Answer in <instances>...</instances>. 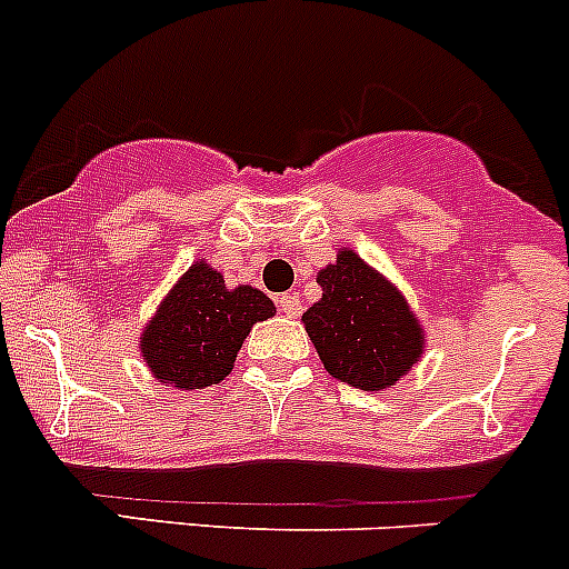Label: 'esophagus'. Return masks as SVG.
Listing matches in <instances>:
<instances>
[{
    "label": "esophagus",
    "instance_id": "esophagus-1",
    "mask_svg": "<svg viewBox=\"0 0 569 569\" xmlns=\"http://www.w3.org/2000/svg\"><path fill=\"white\" fill-rule=\"evenodd\" d=\"M278 308L289 319H297L302 313V302H300V297H297V295H280L278 297Z\"/></svg>",
    "mask_w": 569,
    "mask_h": 569
}]
</instances>
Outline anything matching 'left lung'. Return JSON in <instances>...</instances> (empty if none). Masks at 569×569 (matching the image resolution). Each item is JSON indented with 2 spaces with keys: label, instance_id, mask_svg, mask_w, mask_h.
Here are the masks:
<instances>
[{
  "label": "left lung",
  "instance_id": "obj_1",
  "mask_svg": "<svg viewBox=\"0 0 569 569\" xmlns=\"http://www.w3.org/2000/svg\"><path fill=\"white\" fill-rule=\"evenodd\" d=\"M319 302L302 313L308 338L336 380L386 391L421 360L427 332L396 283L355 250L317 272Z\"/></svg>",
  "mask_w": 569,
  "mask_h": 569
}]
</instances>
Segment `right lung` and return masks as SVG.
I'll return each mask as SVG.
<instances>
[{"label":"right lung","mask_w":569,"mask_h":569,"mask_svg":"<svg viewBox=\"0 0 569 569\" xmlns=\"http://www.w3.org/2000/svg\"><path fill=\"white\" fill-rule=\"evenodd\" d=\"M274 317V302L252 286H226L206 258H198L142 327L140 355L153 380L178 391L217 386L231 375L256 321Z\"/></svg>","instance_id":"1"}]
</instances>
